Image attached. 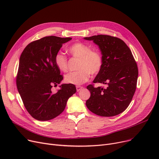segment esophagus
<instances>
[{"label": "esophagus", "mask_w": 159, "mask_h": 159, "mask_svg": "<svg viewBox=\"0 0 159 159\" xmlns=\"http://www.w3.org/2000/svg\"><path fill=\"white\" fill-rule=\"evenodd\" d=\"M76 88H77V91H80L81 89H82L83 87L80 86H76Z\"/></svg>", "instance_id": "34e87169"}]
</instances>
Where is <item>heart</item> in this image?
<instances>
[{
	"mask_svg": "<svg viewBox=\"0 0 159 159\" xmlns=\"http://www.w3.org/2000/svg\"><path fill=\"white\" fill-rule=\"evenodd\" d=\"M69 52L73 57L79 58L77 71L65 75V81L68 84L81 85L87 82L90 74L96 75L102 67V57L97 50L91 49L90 46L81 43L73 44L68 48ZM54 62L58 70L66 72L68 70V58L61 52L56 53Z\"/></svg>",
	"mask_w": 159,
	"mask_h": 159,
	"instance_id": "heart-1",
	"label": "heart"
}]
</instances>
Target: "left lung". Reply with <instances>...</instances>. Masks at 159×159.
Instances as JSON below:
<instances>
[{"instance_id":"8db88e82","label":"left lung","mask_w":159,"mask_h":159,"mask_svg":"<svg viewBox=\"0 0 159 159\" xmlns=\"http://www.w3.org/2000/svg\"><path fill=\"white\" fill-rule=\"evenodd\" d=\"M84 39L93 41L102 55V67L93 82L107 85L105 88L87 86L91 96L86 106L99 116L117 115L128 107L135 92L139 71L134 57L126 43L117 37L98 35Z\"/></svg>"}]
</instances>
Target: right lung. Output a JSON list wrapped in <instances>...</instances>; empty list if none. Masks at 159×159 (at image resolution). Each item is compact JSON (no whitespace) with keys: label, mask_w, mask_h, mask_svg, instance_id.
Segmentation results:
<instances>
[{"label":"right lung","mask_w":159,"mask_h":159,"mask_svg":"<svg viewBox=\"0 0 159 159\" xmlns=\"http://www.w3.org/2000/svg\"><path fill=\"white\" fill-rule=\"evenodd\" d=\"M71 39L45 37L30 43L20 55L16 87L26 110L38 120H49L59 115L68 98L76 93L71 84H61L55 93L52 90L63 79L55 64V55Z\"/></svg>","instance_id":"1"}]
</instances>
